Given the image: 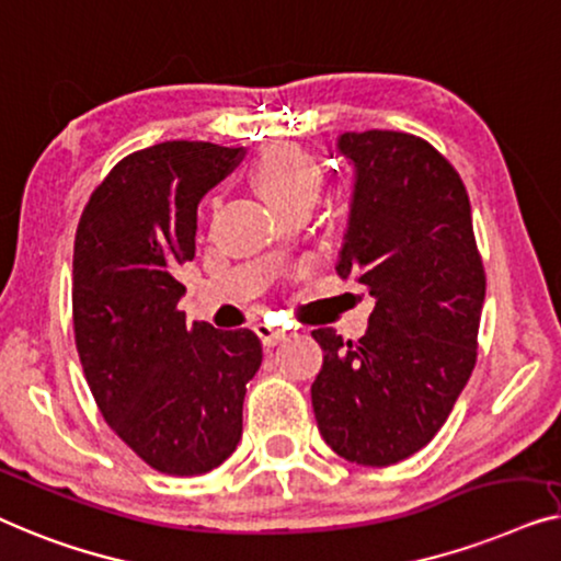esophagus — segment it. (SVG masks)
Wrapping results in <instances>:
<instances>
[{
	"label": "esophagus",
	"mask_w": 561,
	"mask_h": 561,
	"mask_svg": "<svg viewBox=\"0 0 561 561\" xmlns=\"http://www.w3.org/2000/svg\"><path fill=\"white\" fill-rule=\"evenodd\" d=\"M254 333H256L259 341H262L264 348H272V345H277V343L282 341V337H284V330L266 325V322H256Z\"/></svg>",
	"instance_id": "34e87169"
}]
</instances>
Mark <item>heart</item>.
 Masks as SVG:
<instances>
[{
    "label": "heart",
    "instance_id": "obj_1",
    "mask_svg": "<svg viewBox=\"0 0 561 561\" xmlns=\"http://www.w3.org/2000/svg\"><path fill=\"white\" fill-rule=\"evenodd\" d=\"M254 183L266 201L282 213L318 201L322 191V170L305 149L274 145L259 154L254 164Z\"/></svg>",
    "mask_w": 561,
    "mask_h": 561
}]
</instances>
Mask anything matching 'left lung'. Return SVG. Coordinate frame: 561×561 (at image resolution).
Segmentation results:
<instances>
[{
	"mask_svg": "<svg viewBox=\"0 0 561 561\" xmlns=\"http://www.w3.org/2000/svg\"><path fill=\"white\" fill-rule=\"evenodd\" d=\"M356 168L337 274L376 299L360 341L312 330L322 368L312 409L345 460L386 468L437 435L478 356L483 259L468 191L430 141L404 131H345Z\"/></svg>",
	"mask_w": 561,
	"mask_h": 561,
	"instance_id": "obj_1",
	"label": "left lung"
}]
</instances>
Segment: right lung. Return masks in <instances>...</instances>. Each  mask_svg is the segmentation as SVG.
I'll use <instances>...</instances> for the list:
<instances>
[{
    "mask_svg": "<svg viewBox=\"0 0 561 561\" xmlns=\"http://www.w3.org/2000/svg\"><path fill=\"white\" fill-rule=\"evenodd\" d=\"M241 157L243 147L185 139L139 149L78 220L73 330L85 381L108 427L168 476H203L233 453L262 366L251 330L187 325L178 310L198 203Z\"/></svg>",
    "mask_w": 561,
    "mask_h": 561,
    "instance_id": "1",
    "label": "right lung"
}]
</instances>
